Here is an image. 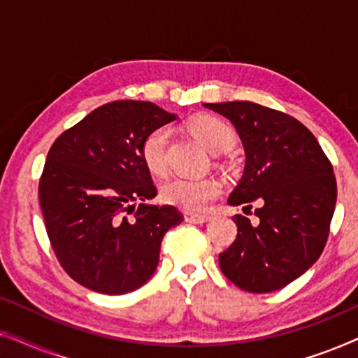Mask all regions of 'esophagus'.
I'll list each match as a JSON object with an SVG mask.
<instances>
[{
  "mask_svg": "<svg viewBox=\"0 0 358 358\" xmlns=\"http://www.w3.org/2000/svg\"><path fill=\"white\" fill-rule=\"evenodd\" d=\"M184 218H185V222L194 223V224L207 223L210 220V217H207V215H197V213H185Z\"/></svg>",
  "mask_w": 358,
  "mask_h": 358,
  "instance_id": "obj_1",
  "label": "esophagus"
}]
</instances>
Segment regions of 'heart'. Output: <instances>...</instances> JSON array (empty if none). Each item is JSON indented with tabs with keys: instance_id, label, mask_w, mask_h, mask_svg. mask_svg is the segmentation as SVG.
I'll list each match as a JSON object with an SVG mask.
<instances>
[{
	"instance_id": "obj_1",
	"label": "heart",
	"mask_w": 358,
	"mask_h": 358,
	"mask_svg": "<svg viewBox=\"0 0 358 358\" xmlns=\"http://www.w3.org/2000/svg\"><path fill=\"white\" fill-rule=\"evenodd\" d=\"M187 129L213 155L228 151L236 141V134L231 125L213 115L194 117L187 124ZM168 146L169 130L166 127L151 130L141 141V161L155 178H163L168 173ZM220 192H222V184L213 178H173L161 185L159 197L164 203L195 213L203 212L218 197Z\"/></svg>"
}]
</instances>
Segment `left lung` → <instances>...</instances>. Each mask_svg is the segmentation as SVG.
<instances>
[{
    "mask_svg": "<svg viewBox=\"0 0 358 358\" xmlns=\"http://www.w3.org/2000/svg\"><path fill=\"white\" fill-rule=\"evenodd\" d=\"M227 117L243 141L246 164L229 205L259 223L234 215L238 236L220 254V268L251 293L280 290L303 275L326 246L337 200L332 164L301 122L256 102L203 104Z\"/></svg>",
    "mask_w": 358,
    "mask_h": 358,
    "instance_id": "left-lung-1",
    "label": "left lung"
}]
</instances>
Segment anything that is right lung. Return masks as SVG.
<instances>
[{"label":"right lung","instance_id":"add662e5","mask_svg":"<svg viewBox=\"0 0 358 358\" xmlns=\"http://www.w3.org/2000/svg\"><path fill=\"white\" fill-rule=\"evenodd\" d=\"M176 119L153 102L114 101L63 131L48 151L38 182L47 234L60 266L83 287L124 295L158 267L163 236L184 217L173 205L146 203L156 187L140 146Z\"/></svg>","mask_w":358,"mask_h":358}]
</instances>
